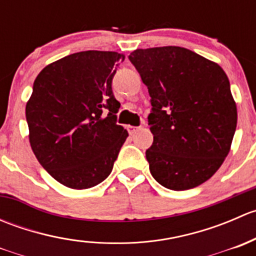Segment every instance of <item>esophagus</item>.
Returning <instances> with one entry per match:
<instances>
[{
  "label": "esophagus",
  "instance_id": "1",
  "mask_svg": "<svg viewBox=\"0 0 256 256\" xmlns=\"http://www.w3.org/2000/svg\"><path fill=\"white\" fill-rule=\"evenodd\" d=\"M138 128H136V126H128V134H130V135H134V134H135Z\"/></svg>",
  "mask_w": 256,
  "mask_h": 256
}]
</instances>
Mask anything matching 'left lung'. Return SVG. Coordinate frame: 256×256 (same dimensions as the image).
Segmentation results:
<instances>
[{
    "label": "left lung",
    "mask_w": 256,
    "mask_h": 256,
    "mask_svg": "<svg viewBox=\"0 0 256 256\" xmlns=\"http://www.w3.org/2000/svg\"><path fill=\"white\" fill-rule=\"evenodd\" d=\"M151 96L146 150L164 187L186 190L213 176L230 151L238 112L226 72L187 48L136 49L128 56Z\"/></svg>",
    "instance_id": "1"
}]
</instances>
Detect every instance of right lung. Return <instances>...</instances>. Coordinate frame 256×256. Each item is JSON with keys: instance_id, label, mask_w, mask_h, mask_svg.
<instances>
[{"instance_id": "add662e5", "label": "right lung", "mask_w": 256, "mask_h": 256, "mask_svg": "<svg viewBox=\"0 0 256 256\" xmlns=\"http://www.w3.org/2000/svg\"><path fill=\"white\" fill-rule=\"evenodd\" d=\"M122 53L85 50L48 64L26 105L30 144L52 177L73 190L112 172L128 132L116 125L120 102L112 82Z\"/></svg>"}]
</instances>
